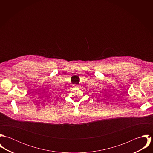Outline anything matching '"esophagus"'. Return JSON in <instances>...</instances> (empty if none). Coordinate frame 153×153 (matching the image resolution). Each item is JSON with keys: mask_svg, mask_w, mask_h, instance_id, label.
<instances>
[{"mask_svg": "<svg viewBox=\"0 0 153 153\" xmlns=\"http://www.w3.org/2000/svg\"><path fill=\"white\" fill-rule=\"evenodd\" d=\"M74 86L75 87H79L78 85H77V84H75V85H74Z\"/></svg>", "mask_w": 153, "mask_h": 153, "instance_id": "34e87169", "label": "esophagus"}]
</instances>
